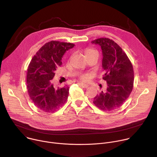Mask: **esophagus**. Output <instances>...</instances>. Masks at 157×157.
<instances>
[{
	"mask_svg": "<svg viewBox=\"0 0 157 157\" xmlns=\"http://www.w3.org/2000/svg\"><path fill=\"white\" fill-rule=\"evenodd\" d=\"M79 84V85H80L82 87H83V88H87V87H88V85L87 84H83V83H78Z\"/></svg>",
	"mask_w": 157,
	"mask_h": 157,
	"instance_id": "esophagus-1",
	"label": "esophagus"
}]
</instances>
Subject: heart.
Returning <instances> with one entry per match:
<instances>
[{"label": "heart", "mask_w": 157, "mask_h": 157, "mask_svg": "<svg viewBox=\"0 0 157 157\" xmlns=\"http://www.w3.org/2000/svg\"><path fill=\"white\" fill-rule=\"evenodd\" d=\"M95 52L96 51L94 50H93V49L88 48V49H86L85 50V55L86 56V55H88L91 54V53H92L93 52ZM87 75H82V76H81V79L82 80V81H86V80H87Z\"/></svg>", "instance_id": "1"}]
</instances>
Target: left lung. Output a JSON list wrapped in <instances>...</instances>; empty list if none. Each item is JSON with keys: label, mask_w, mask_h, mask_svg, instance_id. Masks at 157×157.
<instances>
[{"label": "left lung", "mask_w": 157, "mask_h": 157, "mask_svg": "<svg viewBox=\"0 0 157 157\" xmlns=\"http://www.w3.org/2000/svg\"><path fill=\"white\" fill-rule=\"evenodd\" d=\"M91 42L101 46L103 79L107 81V89L94 98L93 103L102 110H113L125 102L132 91L133 66L125 53L113 40L101 38Z\"/></svg>", "instance_id": "left-lung-1"}]
</instances>
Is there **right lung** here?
I'll return each instance as SVG.
<instances>
[{
  "mask_svg": "<svg viewBox=\"0 0 157 157\" xmlns=\"http://www.w3.org/2000/svg\"><path fill=\"white\" fill-rule=\"evenodd\" d=\"M71 43L51 41L45 43L36 52L27 70V88L29 95L36 107L47 113L60 109L69 95L70 87L65 86L55 88L52 79L66 51L73 48Z\"/></svg>",
  "mask_w": 157,
  "mask_h": 157,
  "instance_id": "1",
  "label": "right lung"
}]
</instances>
